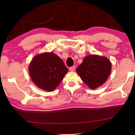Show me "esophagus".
I'll use <instances>...</instances> for the list:
<instances>
[{"instance_id": "34e87169", "label": "esophagus", "mask_w": 135, "mask_h": 135, "mask_svg": "<svg viewBox=\"0 0 135 135\" xmlns=\"http://www.w3.org/2000/svg\"><path fill=\"white\" fill-rule=\"evenodd\" d=\"M75 66H72V67L69 68V70L71 71H74L75 70Z\"/></svg>"}]
</instances>
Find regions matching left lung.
<instances>
[{"instance_id": "left-lung-1", "label": "left lung", "mask_w": 135, "mask_h": 135, "mask_svg": "<svg viewBox=\"0 0 135 135\" xmlns=\"http://www.w3.org/2000/svg\"><path fill=\"white\" fill-rule=\"evenodd\" d=\"M76 71L85 84L95 89L107 80L111 71V63L106 57L91 55L85 57Z\"/></svg>"}]
</instances>
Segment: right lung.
<instances>
[{"label": "right lung", "mask_w": 135, "mask_h": 135, "mask_svg": "<svg viewBox=\"0 0 135 135\" xmlns=\"http://www.w3.org/2000/svg\"><path fill=\"white\" fill-rule=\"evenodd\" d=\"M32 82L38 88L52 91L59 85L68 69L60 57L52 52L34 57L29 66Z\"/></svg>", "instance_id": "add662e5"}]
</instances>
